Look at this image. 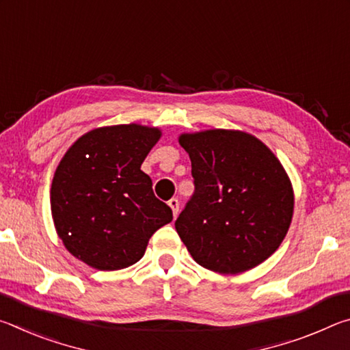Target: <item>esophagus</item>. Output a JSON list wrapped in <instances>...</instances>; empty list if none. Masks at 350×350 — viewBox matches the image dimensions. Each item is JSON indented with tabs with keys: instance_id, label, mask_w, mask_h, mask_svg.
<instances>
[{
	"instance_id": "esophagus-1",
	"label": "esophagus",
	"mask_w": 350,
	"mask_h": 350,
	"mask_svg": "<svg viewBox=\"0 0 350 350\" xmlns=\"http://www.w3.org/2000/svg\"><path fill=\"white\" fill-rule=\"evenodd\" d=\"M168 205L171 206V210H173V215H174V217H176L177 213H179V200H177L176 198L170 199V200H168Z\"/></svg>"
}]
</instances>
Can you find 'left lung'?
I'll return each instance as SVG.
<instances>
[{
	"mask_svg": "<svg viewBox=\"0 0 350 350\" xmlns=\"http://www.w3.org/2000/svg\"><path fill=\"white\" fill-rule=\"evenodd\" d=\"M194 193L176 230L202 267L236 275L271 256L288 232L293 189L281 162L254 135L232 129L182 134Z\"/></svg>",
	"mask_w": 350,
	"mask_h": 350,
	"instance_id": "8db88e82",
	"label": "left lung"
}]
</instances>
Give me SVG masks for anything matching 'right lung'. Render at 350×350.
Returning a JSON list of instances; mask_svg holds the SVG:
<instances>
[{
    "instance_id": "1",
    "label": "right lung",
    "mask_w": 350,
    "mask_h": 350,
    "mask_svg": "<svg viewBox=\"0 0 350 350\" xmlns=\"http://www.w3.org/2000/svg\"><path fill=\"white\" fill-rule=\"evenodd\" d=\"M161 129L116 125L86 133L64 154L51 188L57 233L75 258L120 270L144 256L151 236L173 221L140 170Z\"/></svg>"
}]
</instances>
